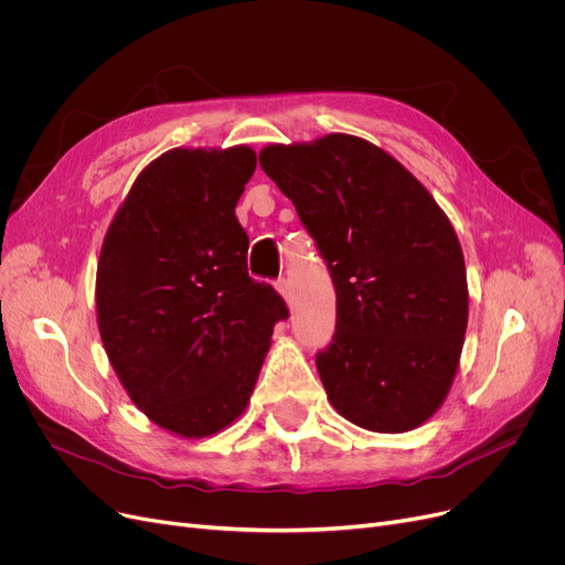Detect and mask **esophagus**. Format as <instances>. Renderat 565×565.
Masks as SVG:
<instances>
[{
  "instance_id": "obj_1",
  "label": "esophagus",
  "mask_w": 565,
  "mask_h": 565,
  "mask_svg": "<svg viewBox=\"0 0 565 565\" xmlns=\"http://www.w3.org/2000/svg\"><path fill=\"white\" fill-rule=\"evenodd\" d=\"M277 290L281 292V298L290 305L292 302V290H290V284H288V279H279L277 281Z\"/></svg>"
}]
</instances>
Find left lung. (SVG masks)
I'll return each instance as SVG.
<instances>
[{
    "mask_svg": "<svg viewBox=\"0 0 565 565\" xmlns=\"http://www.w3.org/2000/svg\"><path fill=\"white\" fill-rule=\"evenodd\" d=\"M258 162L334 281L337 332L316 354L330 403L366 430L422 426L449 394L467 330L465 258L449 217L360 137L273 143Z\"/></svg>",
    "mask_w": 565,
    "mask_h": 565,
    "instance_id": "obj_1",
    "label": "left lung"
}]
</instances>
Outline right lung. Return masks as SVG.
I'll use <instances>...</instances> for the list:
<instances>
[{
  "label": "right lung",
  "mask_w": 565,
  "mask_h": 565,
  "mask_svg": "<svg viewBox=\"0 0 565 565\" xmlns=\"http://www.w3.org/2000/svg\"><path fill=\"white\" fill-rule=\"evenodd\" d=\"M256 169L249 146L173 148L148 164L105 235L96 309L107 358L153 424L215 435L241 417L281 295L247 273L235 205Z\"/></svg>",
  "instance_id": "add662e5"
}]
</instances>
